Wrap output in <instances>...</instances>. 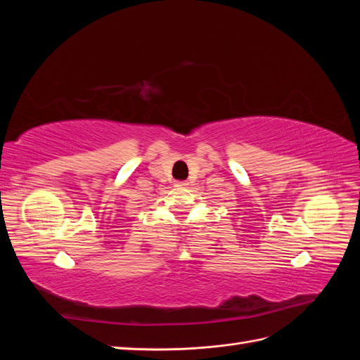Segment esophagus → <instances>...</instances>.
Wrapping results in <instances>:
<instances>
[{
    "instance_id": "34e87169",
    "label": "esophagus",
    "mask_w": 360,
    "mask_h": 360,
    "mask_svg": "<svg viewBox=\"0 0 360 360\" xmlns=\"http://www.w3.org/2000/svg\"><path fill=\"white\" fill-rule=\"evenodd\" d=\"M174 184H176V188H188V186H189V183H188L186 180H183V181H176Z\"/></svg>"
}]
</instances>
